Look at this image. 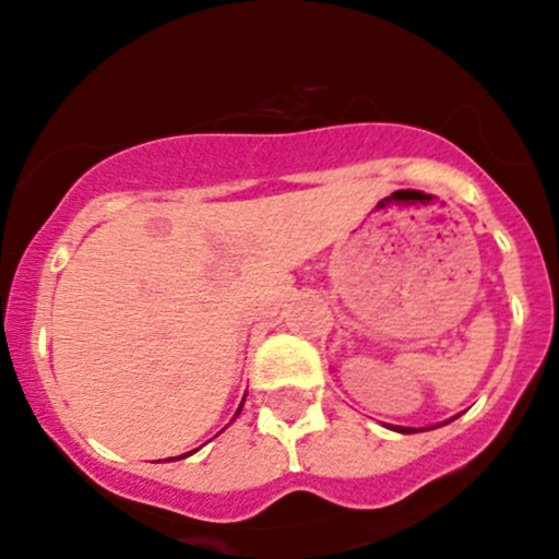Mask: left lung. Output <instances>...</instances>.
Listing matches in <instances>:
<instances>
[{
	"label": "left lung",
	"mask_w": 559,
	"mask_h": 559,
	"mask_svg": "<svg viewBox=\"0 0 559 559\" xmlns=\"http://www.w3.org/2000/svg\"><path fill=\"white\" fill-rule=\"evenodd\" d=\"M396 431H402V433H409V431H413V428H402V426H396Z\"/></svg>",
	"instance_id": "1"
}]
</instances>
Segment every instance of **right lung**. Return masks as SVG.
<instances>
[{
    "mask_svg": "<svg viewBox=\"0 0 559 559\" xmlns=\"http://www.w3.org/2000/svg\"><path fill=\"white\" fill-rule=\"evenodd\" d=\"M246 399V396H243ZM240 407H243V404H240ZM240 407H238V413H240ZM192 452H195V450H192ZM187 455H190V452H187ZM187 455H179V457H187ZM168 461H174V457H168Z\"/></svg>",
    "mask_w": 559,
    "mask_h": 559,
    "instance_id": "obj_1",
    "label": "right lung"
}]
</instances>
